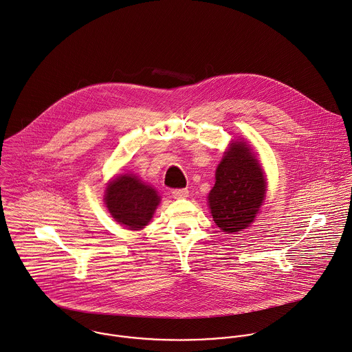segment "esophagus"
<instances>
[{
	"mask_svg": "<svg viewBox=\"0 0 352 352\" xmlns=\"http://www.w3.org/2000/svg\"><path fill=\"white\" fill-rule=\"evenodd\" d=\"M171 193H173V197L177 199V200L189 197V190L188 189H174Z\"/></svg>",
	"mask_w": 352,
	"mask_h": 352,
	"instance_id": "34e87169",
	"label": "esophagus"
}]
</instances>
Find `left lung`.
<instances>
[{"label": "left lung", "mask_w": 352, "mask_h": 352, "mask_svg": "<svg viewBox=\"0 0 352 352\" xmlns=\"http://www.w3.org/2000/svg\"><path fill=\"white\" fill-rule=\"evenodd\" d=\"M208 195L213 221L226 234L249 227L267 193L265 175L246 141H232L214 174Z\"/></svg>", "instance_id": "1"}]
</instances>
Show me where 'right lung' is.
Returning a JSON list of instances; mask_svg holds the SVG:
<instances>
[{
	"label": "right lung",
	"mask_w": 352,
	"mask_h": 352,
	"mask_svg": "<svg viewBox=\"0 0 352 352\" xmlns=\"http://www.w3.org/2000/svg\"><path fill=\"white\" fill-rule=\"evenodd\" d=\"M104 203L117 223L128 230H141L152 219L160 197L139 177L124 174L109 182Z\"/></svg>",
	"instance_id": "1"
}]
</instances>
